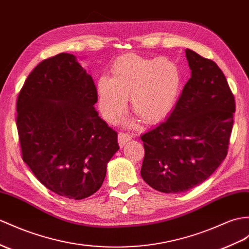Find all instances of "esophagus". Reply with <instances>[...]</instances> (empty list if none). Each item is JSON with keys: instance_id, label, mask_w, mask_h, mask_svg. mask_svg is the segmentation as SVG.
I'll use <instances>...</instances> for the list:
<instances>
[{"instance_id": "1", "label": "esophagus", "mask_w": 249, "mask_h": 249, "mask_svg": "<svg viewBox=\"0 0 249 249\" xmlns=\"http://www.w3.org/2000/svg\"><path fill=\"white\" fill-rule=\"evenodd\" d=\"M131 139H132V135L126 134V133L121 132L118 134V143L120 147H124V145L128 142H130Z\"/></svg>"}]
</instances>
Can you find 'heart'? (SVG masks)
I'll list each match as a JSON object with an SVG mask.
<instances>
[{
    "instance_id": "heart-1",
    "label": "heart",
    "mask_w": 249,
    "mask_h": 249,
    "mask_svg": "<svg viewBox=\"0 0 249 249\" xmlns=\"http://www.w3.org/2000/svg\"><path fill=\"white\" fill-rule=\"evenodd\" d=\"M180 83L179 69L172 60L126 54L114 63L111 78L101 77L97 82L98 106L104 117L115 123L130 96L133 111L145 123H155L172 110Z\"/></svg>"
}]
</instances>
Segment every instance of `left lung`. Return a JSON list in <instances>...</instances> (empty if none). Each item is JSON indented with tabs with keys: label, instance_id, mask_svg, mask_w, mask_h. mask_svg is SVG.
I'll return each instance as SVG.
<instances>
[{
	"label": "left lung",
	"instance_id": "left-lung-1",
	"mask_svg": "<svg viewBox=\"0 0 249 249\" xmlns=\"http://www.w3.org/2000/svg\"><path fill=\"white\" fill-rule=\"evenodd\" d=\"M191 77L166 121L142 135L141 174L153 189L179 193L213 173L227 155L234 97L215 62L185 51Z\"/></svg>",
	"mask_w": 249,
	"mask_h": 249
}]
</instances>
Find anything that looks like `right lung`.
<instances>
[{"label": "right lung", "mask_w": 249, "mask_h": 249, "mask_svg": "<svg viewBox=\"0 0 249 249\" xmlns=\"http://www.w3.org/2000/svg\"><path fill=\"white\" fill-rule=\"evenodd\" d=\"M97 89L76 56L61 53L39 63L18 96L22 159L57 195L82 199L99 189L117 152V133L95 110Z\"/></svg>", "instance_id": "add662e5"}]
</instances>
